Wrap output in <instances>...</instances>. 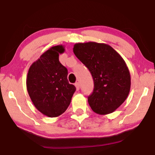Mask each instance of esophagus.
<instances>
[{
  "instance_id": "34e87169",
  "label": "esophagus",
  "mask_w": 155,
  "mask_h": 155,
  "mask_svg": "<svg viewBox=\"0 0 155 155\" xmlns=\"http://www.w3.org/2000/svg\"><path fill=\"white\" fill-rule=\"evenodd\" d=\"M74 85H75L76 88H77V91H79V89H80V84H79V83H78V82L75 83Z\"/></svg>"
}]
</instances>
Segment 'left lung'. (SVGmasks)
Returning <instances> with one entry per match:
<instances>
[{
  "instance_id": "1",
  "label": "left lung",
  "mask_w": 155,
  "mask_h": 155,
  "mask_svg": "<svg viewBox=\"0 0 155 155\" xmlns=\"http://www.w3.org/2000/svg\"><path fill=\"white\" fill-rule=\"evenodd\" d=\"M73 51L93 78V92L87 97L92 110L100 115L115 111L130 91L131 77L125 61L110 46L104 43H77Z\"/></svg>"
}]
</instances>
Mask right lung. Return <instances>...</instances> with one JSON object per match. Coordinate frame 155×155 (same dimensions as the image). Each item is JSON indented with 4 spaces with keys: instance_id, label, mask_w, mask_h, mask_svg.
<instances>
[{
    "instance_id": "right-lung-1",
    "label": "right lung",
    "mask_w": 155,
    "mask_h": 155,
    "mask_svg": "<svg viewBox=\"0 0 155 155\" xmlns=\"http://www.w3.org/2000/svg\"><path fill=\"white\" fill-rule=\"evenodd\" d=\"M63 45L54 46L30 67L26 87L35 108L48 117H58L67 110L76 91L69 84L68 70L59 61Z\"/></svg>"
}]
</instances>
